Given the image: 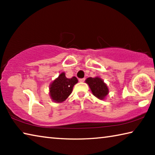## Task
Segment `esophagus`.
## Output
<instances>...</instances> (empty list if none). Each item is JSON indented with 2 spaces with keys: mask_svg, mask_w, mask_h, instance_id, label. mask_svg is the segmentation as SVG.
I'll return each instance as SVG.
<instances>
[{
  "mask_svg": "<svg viewBox=\"0 0 155 155\" xmlns=\"http://www.w3.org/2000/svg\"><path fill=\"white\" fill-rule=\"evenodd\" d=\"M85 78H80V79H79V82H81V83H83V82H84V81H85Z\"/></svg>",
  "mask_w": 155,
  "mask_h": 155,
  "instance_id": "obj_1",
  "label": "esophagus"
}]
</instances>
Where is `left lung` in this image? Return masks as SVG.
Listing matches in <instances>:
<instances>
[{
  "label": "left lung",
  "instance_id": "left-lung-1",
  "mask_svg": "<svg viewBox=\"0 0 155 155\" xmlns=\"http://www.w3.org/2000/svg\"><path fill=\"white\" fill-rule=\"evenodd\" d=\"M85 83L90 87L93 95L100 100H104L109 94V88L101 77H89Z\"/></svg>",
  "mask_w": 155,
  "mask_h": 155
}]
</instances>
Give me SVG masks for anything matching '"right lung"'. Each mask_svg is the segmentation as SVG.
<instances>
[{"instance_id":"1","label":"right lung","mask_w":155,"mask_h":155,"mask_svg":"<svg viewBox=\"0 0 155 155\" xmlns=\"http://www.w3.org/2000/svg\"><path fill=\"white\" fill-rule=\"evenodd\" d=\"M78 83L75 77L68 78L65 77L64 72L60 73L49 86V95L54 103H62L71 94L73 87Z\"/></svg>"}]
</instances>
